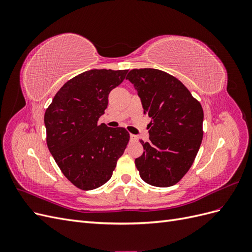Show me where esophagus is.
<instances>
[{"label":"esophagus","instance_id":"34e87169","mask_svg":"<svg viewBox=\"0 0 252 252\" xmlns=\"http://www.w3.org/2000/svg\"><path fill=\"white\" fill-rule=\"evenodd\" d=\"M130 141H132V142L138 141V136L134 135V134H130Z\"/></svg>","mask_w":252,"mask_h":252}]
</instances>
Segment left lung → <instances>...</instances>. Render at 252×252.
<instances>
[{
    "mask_svg": "<svg viewBox=\"0 0 252 252\" xmlns=\"http://www.w3.org/2000/svg\"><path fill=\"white\" fill-rule=\"evenodd\" d=\"M151 118L149 141L135 158L140 177L156 187H170L184 177L200 149L204 112L200 102L173 75L154 68L127 74Z\"/></svg>",
    "mask_w": 252,
    "mask_h": 252,
    "instance_id": "1",
    "label": "left lung"
}]
</instances>
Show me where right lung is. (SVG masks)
Wrapping results in <instances>:
<instances>
[{"mask_svg":"<svg viewBox=\"0 0 252 252\" xmlns=\"http://www.w3.org/2000/svg\"><path fill=\"white\" fill-rule=\"evenodd\" d=\"M128 70L93 69L66 82L45 111L47 146L61 171L82 190L109 181L124 154L129 133L97 121L108 105L110 91Z\"/></svg>","mask_w":252,"mask_h":252,"instance_id":"obj_1","label":"right lung"}]
</instances>
